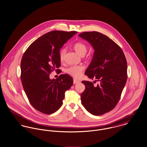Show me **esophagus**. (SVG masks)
<instances>
[{
    "instance_id": "esophagus-1",
    "label": "esophagus",
    "mask_w": 147,
    "mask_h": 147,
    "mask_svg": "<svg viewBox=\"0 0 147 147\" xmlns=\"http://www.w3.org/2000/svg\"><path fill=\"white\" fill-rule=\"evenodd\" d=\"M79 82H80V81H78V80H75V79L74 80V84H78V83H79Z\"/></svg>"
}]
</instances>
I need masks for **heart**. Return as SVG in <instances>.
I'll use <instances>...</instances> for the list:
<instances>
[{"instance_id":"b5f03b06","label":"heart","mask_w":147,"mask_h":147,"mask_svg":"<svg viewBox=\"0 0 147 147\" xmlns=\"http://www.w3.org/2000/svg\"><path fill=\"white\" fill-rule=\"evenodd\" d=\"M74 49L75 51L81 56H84L87 52V46L83 42H78L74 45ZM66 49H62L59 54L60 59L62 61L64 59L66 53ZM84 69V67L82 66H72L66 69L67 73L75 78H79L82 71Z\"/></svg>"}]
</instances>
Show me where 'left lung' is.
<instances>
[{
  "label": "left lung",
  "instance_id": "obj_1",
  "mask_svg": "<svg viewBox=\"0 0 147 147\" xmlns=\"http://www.w3.org/2000/svg\"><path fill=\"white\" fill-rule=\"evenodd\" d=\"M79 36L86 40L94 50L93 57L85 74L93 83L82 81L85 89L81 95L83 106L98 116L111 111L117 105L127 78V61L120 47L107 36L96 31L84 32Z\"/></svg>",
  "mask_w": 147,
  "mask_h": 147
}]
</instances>
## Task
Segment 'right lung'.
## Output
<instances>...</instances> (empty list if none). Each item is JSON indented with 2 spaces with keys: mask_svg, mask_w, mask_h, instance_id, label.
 Here are the masks:
<instances>
[{
  "mask_svg": "<svg viewBox=\"0 0 147 147\" xmlns=\"http://www.w3.org/2000/svg\"><path fill=\"white\" fill-rule=\"evenodd\" d=\"M76 34L49 32L35 40L23 55L21 79L24 91L31 105L43 113L52 114L61 107L65 92L74 83L67 74L57 79H51L49 74L60 67V49Z\"/></svg>",
  "mask_w": 147,
  "mask_h": 147,
  "instance_id": "add662e5",
  "label": "right lung"
}]
</instances>
